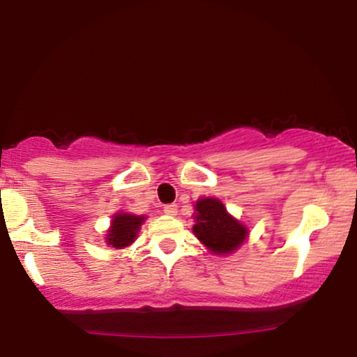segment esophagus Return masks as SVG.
Segmentation results:
<instances>
[{
    "mask_svg": "<svg viewBox=\"0 0 357 357\" xmlns=\"http://www.w3.org/2000/svg\"><path fill=\"white\" fill-rule=\"evenodd\" d=\"M165 213L169 216H176L178 215V204H166Z\"/></svg>",
    "mask_w": 357,
    "mask_h": 357,
    "instance_id": "1",
    "label": "esophagus"
}]
</instances>
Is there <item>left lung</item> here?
<instances>
[{
	"mask_svg": "<svg viewBox=\"0 0 357 357\" xmlns=\"http://www.w3.org/2000/svg\"><path fill=\"white\" fill-rule=\"evenodd\" d=\"M196 211L192 231L213 253H230L247 238V228L233 220L218 199H199L196 203Z\"/></svg>",
	"mask_w": 357,
	"mask_h": 357,
	"instance_id": "left-lung-1",
	"label": "left lung"
}]
</instances>
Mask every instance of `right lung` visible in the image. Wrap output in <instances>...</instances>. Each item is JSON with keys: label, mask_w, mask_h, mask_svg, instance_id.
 Masks as SVG:
<instances>
[{"label": "right lung", "mask_w": 357, "mask_h": 357, "mask_svg": "<svg viewBox=\"0 0 357 357\" xmlns=\"http://www.w3.org/2000/svg\"><path fill=\"white\" fill-rule=\"evenodd\" d=\"M144 221V216L136 215H119L114 216L112 227L107 233V245H112L114 248H124L127 245L136 240L141 223Z\"/></svg>", "instance_id": "right-lung-1"}]
</instances>
